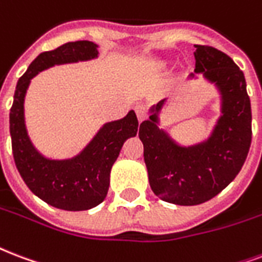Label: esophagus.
<instances>
[{
  "label": "esophagus",
  "mask_w": 262,
  "mask_h": 262,
  "mask_svg": "<svg viewBox=\"0 0 262 262\" xmlns=\"http://www.w3.org/2000/svg\"><path fill=\"white\" fill-rule=\"evenodd\" d=\"M135 111H136V115H137V119H139L140 122H143L145 118H147V108H145L144 105H136L135 107Z\"/></svg>",
  "instance_id": "obj_1"
}]
</instances>
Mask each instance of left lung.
Wrapping results in <instances>:
<instances>
[{"instance_id":"1","label":"left lung","mask_w":262,"mask_h":262,"mask_svg":"<svg viewBox=\"0 0 262 262\" xmlns=\"http://www.w3.org/2000/svg\"><path fill=\"white\" fill-rule=\"evenodd\" d=\"M195 48V73L215 83L223 101V115L209 140L181 147L159 129L158 113L165 100L154 105L152 115L139 129L151 189L180 206L201 205L221 192L241 171L251 144L250 97L242 70L215 48Z\"/></svg>"}]
</instances>
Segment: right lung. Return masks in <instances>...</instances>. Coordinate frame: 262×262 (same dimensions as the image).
<instances>
[{"label": "right lung", "mask_w": 262, "mask_h": 262, "mask_svg": "<svg viewBox=\"0 0 262 262\" xmlns=\"http://www.w3.org/2000/svg\"><path fill=\"white\" fill-rule=\"evenodd\" d=\"M97 45L91 41L67 42L53 51L42 52L17 81L9 113V130L15 165L21 179L43 202L70 211L88 210L107 196L110 171L123 143L139 129L135 111L105 123L78 157L66 161L43 158L30 141L25 125V96L31 78L55 64L95 59Z\"/></svg>", "instance_id": "obj_1"}]
</instances>
